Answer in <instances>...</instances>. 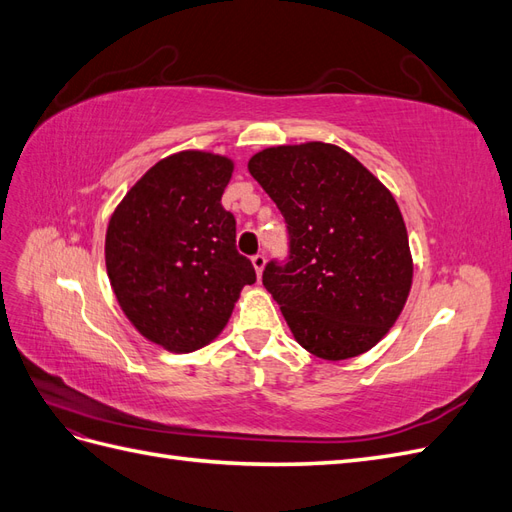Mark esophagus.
Masks as SVG:
<instances>
[{
	"instance_id": "obj_1",
	"label": "esophagus",
	"mask_w": 512,
	"mask_h": 512,
	"mask_svg": "<svg viewBox=\"0 0 512 512\" xmlns=\"http://www.w3.org/2000/svg\"><path fill=\"white\" fill-rule=\"evenodd\" d=\"M252 265H254L256 273H258V277H260V275H262V269H265V265H267V258H265V254H256V256H252Z\"/></svg>"
}]
</instances>
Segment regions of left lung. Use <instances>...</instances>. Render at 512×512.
<instances>
[{
    "instance_id": "obj_1",
    "label": "left lung",
    "mask_w": 512,
    "mask_h": 512,
    "mask_svg": "<svg viewBox=\"0 0 512 512\" xmlns=\"http://www.w3.org/2000/svg\"><path fill=\"white\" fill-rule=\"evenodd\" d=\"M247 168L286 220L288 262L271 260L262 284L294 339L327 361L374 348L412 286L393 194L348 151L320 141L262 149Z\"/></svg>"
}]
</instances>
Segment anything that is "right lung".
<instances>
[{
	"mask_svg": "<svg viewBox=\"0 0 512 512\" xmlns=\"http://www.w3.org/2000/svg\"><path fill=\"white\" fill-rule=\"evenodd\" d=\"M235 162L179 151L151 166L111 215L106 273L123 314L149 342L194 352L218 337L241 288L256 282L237 252L222 194Z\"/></svg>",
	"mask_w": 512,
	"mask_h": 512,
	"instance_id": "obj_1",
	"label": "right lung"
}]
</instances>
